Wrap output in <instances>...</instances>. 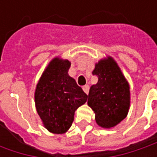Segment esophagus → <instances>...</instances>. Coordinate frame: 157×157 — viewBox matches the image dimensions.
Returning <instances> with one entry per match:
<instances>
[{"label":"esophagus","instance_id":"1","mask_svg":"<svg viewBox=\"0 0 157 157\" xmlns=\"http://www.w3.org/2000/svg\"><path fill=\"white\" fill-rule=\"evenodd\" d=\"M83 90H84V92H85L86 94H88V93H89V86H88V85L84 86H83Z\"/></svg>","mask_w":157,"mask_h":157}]
</instances>
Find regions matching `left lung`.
I'll return each instance as SVG.
<instances>
[{
  "instance_id": "1",
  "label": "left lung",
  "mask_w": 157,
  "mask_h": 157,
  "mask_svg": "<svg viewBox=\"0 0 157 157\" xmlns=\"http://www.w3.org/2000/svg\"><path fill=\"white\" fill-rule=\"evenodd\" d=\"M93 74L98 77V82L90 88L88 105L94 110L100 127H115L127 117L129 110V85L111 57L96 63Z\"/></svg>"
}]
</instances>
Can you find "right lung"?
Masks as SVG:
<instances>
[{"instance_id":"obj_1","label":"right lung","mask_w":157,"mask_h":157,"mask_svg":"<svg viewBox=\"0 0 157 157\" xmlns=\"http://www.w3.org/2000/svg\"><path fill=\"white\" fill-rule=\"evenodd\" d=\"M69 60L53 58L40 78L35 91V104L45 128L64 134L74 120L75 111L87 100L75 79L70 77Z\"/></svg>"}]
</instances>
